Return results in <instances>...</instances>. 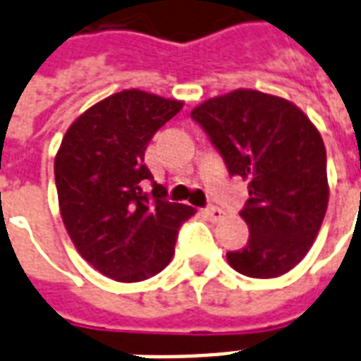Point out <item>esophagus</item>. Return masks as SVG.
Wrapping results in <instances>:
<instances>
[{
	"mask_svg": "<svg viewBox=\"0 0 361 361\" xmlns=\"http://www.w3.org/2000/svg\"><path fill=\"white\" fill-rule=\"evenodd\" d=\"M202 214L207 216L208 220H212V221H218L224 218V210L218 207H207L204 210H202Z\"/></svg>",
	"mask_w": 361,
	"mask_h": 361,
	"instance_id": "obj_1",
	"label": "esophagus"
}]
</instances>
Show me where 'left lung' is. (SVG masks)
Returning <instances> with one entry per match:
<instances>
[{"instance_id":"1","label":"left lung","mask_w":361,"mask_h":361,"mask_svg":"<svg viewBox=\"0 0 361 361\" xmlns=\"http://www.w3.org/2000/svg\"><path fill=\"white\" fill-rule=\"evenodd\" d=\"M226 160L248 181L241 210L250 235L228 252L235 271L271 279L293 269L314 245L327 212L329 183L322 133L287 99L235 90L191 111Z\"/></svg>"}]
</instances>
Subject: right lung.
Segmentation results:
<instances>
[{"instance_id":"add662e5","label":"right lung","mask_w":361,"mask_h":361,"mask_svg":"<svg viewBox=\"0 0 361 361\" xmlns=\"http://www.w3.org/2000/svg\"><path fill=\"white\" fill-rule=\"evenodd\" d=\"M183 101L124 90L74 120L55 154L59 210L71 241L85 262L135 283L166 268L178 229L195 208L166 201L145 166V149Z\"/></svg>"}]
</instances>
